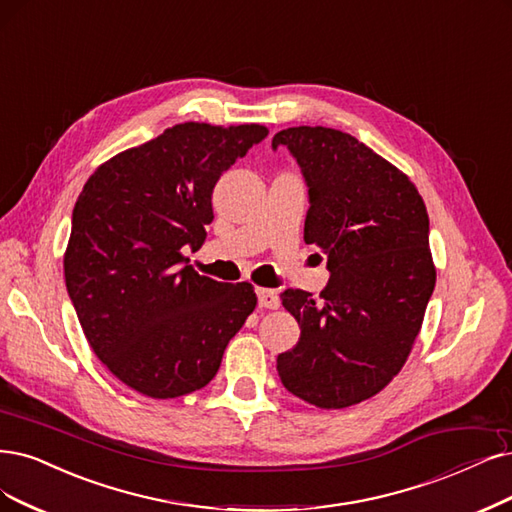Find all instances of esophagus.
Instances as JSON below:
<instances>
[{
	"mask_svg": "<svg viewBox=\"0 0 512 512\" xmlns=\"http://www.w3.org/2000/svg\"><path fill=\"white\" fill-rule=\"evenodd\" d=\"M257 301H259V308H266V310H276L280 306V297L276 291L272 289H257Z\"/></svg>",
	"mask_w": 512,
	"mask_h": 512,
	"instance_id": "esophagus-1",
	"label": "esophagus"
}]
</instances>
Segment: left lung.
<instances>
[{"label":"left lung","mask_w":512,"mask_h":512,"mask_svg":"<svg viewBox=\"0 0 512 512\" xmlns=\"http://www.w3.org/2000/svg\"><path fill=\"white\" fill-rule=\"evenodd\" d=\"M308 185L304 240L327 255L331 278L318 299L280 295L299 323L293 350L278 354L282 384L320 409L380 392L401 371L434 291L428 213L399 168L342 130H280Z\"/></svg>","instance_id":"8db88e82"}]
</instances>
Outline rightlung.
<instances>
[{
  "label": "right lung",
  "instance_id": "1",
  "mask_svg": "<svg viewBox=\"0 0 512 512\" xmlns=\"http://www.w3.org/2000/svg\"><path fill=\"white\" fill-rule=\"evenodd\" d=\"M268 137L259 124L185 122L94 170L75 202L65 282L101 363L151 399L204 388L257 297L187 266L213 221V189Z\"/></svg>",
  "mask_w": 512,
  "mask_h": 512
}]
</instances>
